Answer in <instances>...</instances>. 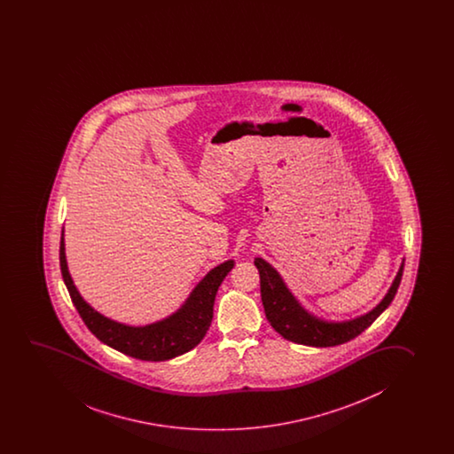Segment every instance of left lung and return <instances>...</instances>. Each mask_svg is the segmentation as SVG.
<instances>
[{
    "label": "left lung",
    "instance_id": "left-lung-1",
    "mask_svg": "<svg viewBox=\"0 0 454 454\" xmlns=\"http://www.w3.org/2000/svg\"><path fill=\"white\" fill-rule=\"evenodd\" d=\"M254 265L261 275V296L270 325L277 333L283 335L284 339L308 347L342 345L357 337L362 331H365L384 310L387 309L388 304L394 300L404 269V263H401L394 283L375 309L348 322L335 323L320 320L304 309L287 289L283 278L279 277V273L269 262L257 257L254 259Z\"/></svg>",
    "mask_w": 454,
    "mask_h": 454
}]
</instances>
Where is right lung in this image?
Returning a JSON list of instances; mask_svg holds the SVG:
<instances>
[{"label": "right lung", "mask_w": 454, "mask_h": 454, "mask_svg": "<svg viewBox=\"0 0 454 454\" xmlns=\"http://www.w3.org/2000/svg\"><path fill=\"white\" fill-rule=\"evenodd\" d=\"M59 262L73 304L90 333L107 347L123 355L152 362L168 361L171 357L184 355L203 340L214 317V301L218 287L234 267V261H226L210 270L192 290L184 304L164 320L146 326H128L101 316L79 295L67 267L64 230L60 236Z\"/></svg>", "instance_id": "obj_1"}]
</instances>
